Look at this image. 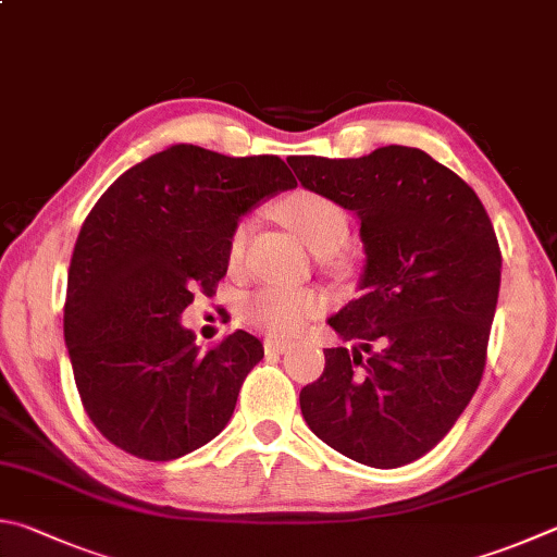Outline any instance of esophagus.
<instances>
[{
  "instance_id": "1",
  "label": "esophagus",
  "mask_w": 557,
  "mask_h": 557,
  "mask_svg": "<svg viewBox=\"0 0 557 557\" xmlns=\"http://www.w3.org/2000/svg\"><path fill=\"white\" fill-rule=\"evenodd\" d=\"M292 348V341H280V338H265V352L268 356H282Z\"/></svg>"
}]
</instances>
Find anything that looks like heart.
Listing matches in <instances>:
<instances>
[{
	"label": "heart",
	"instance_id": "heart-1",
	"mask_svg": "<svg viewBox=\"0 0 557 557\" xmlns=\"http://www.w3.org/2000/svg\"><path fill=\"white\" fill-rule=\"evenodd\" d=\"M280 214L317 256H331L348 238L350 226L346 209L321 191H295L282 201ZM250 228V221H240L228 238V258L234 262L244 256ZM321 307L323 297L319 292L272 285L252 292L244 301V317L250 326L265 331L270 336H295L313 313L321 311Z\"/></svg>",
	"mask_w": 557,
	"mask_h": 557
}]
</instances>
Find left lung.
Wrapping results in <instances>:
<instances>
[{
    "mask_svg": "<svg viewBox=\"0 0 557 557\" xmlns=\"http://www.w3.org/2000/svg\"><path fill=\"white\" fill-rule=\"evenodd\" d=\"M301 187L360 221V297L329 319L343 341L299 392L307 426L346 458L401 468L446 436L482 380L502 252L468 182L419 148L292 156Z\"/></svg>",
    "mask_w": 557,
    "mask_h": 557,
    "instance_id": "1",
    "label": "left lung"
}]
</instances>
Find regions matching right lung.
I'll return each mask as SVG.
<instances>
[{"mask_svg": "<svg viewBox=\"0 0 557 557\" xmlns=\"http://www.w3.org/2000/svg\"><path fill=\"white\" fill-rule=\"evenodd\" d=\"M277 156L177 144L128 168L89 211L67 272L65 346L107 441L175 460L216 438L262 343L234 331L199 350L180 323L228 270V238L260 201L295 189Z\"/></svg>", "mask_w": 557, "mask_h": 557, "instance_id": "add662e5", "label": "right lung"}]
</instances>
